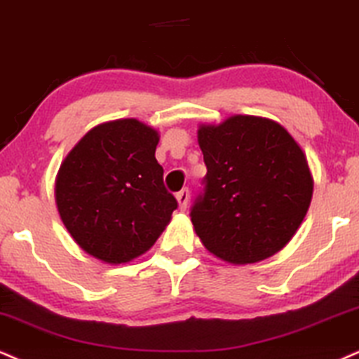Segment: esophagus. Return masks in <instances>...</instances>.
Instances as JSON below:
<instances>
[{
	"label": "esophagus",
	"instance_id": "obj_1",
	"mask_svg": "<svg viewBox=\"0 0 359 359\" xmlns=\"http://www.w3.org/2000/svg\"><path fill=\"white\" fill-rule=\"evenodd\" d=\"M176 201H178V206H180L181 211L187 210L188 201H189V191H188V188L181 189V191H180L178 194H176Z\"/></svg>",
	"mask_w": 359,
	"mask_h": 359
}]
</instances>
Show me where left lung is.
I'll return each instance as SVG.
<instances>
[{
	"mask_svg": "<svg viewBox=\"0 0 359 359\" xmlns=\"http://www.w3.org/2000/svg\"><path fill=\"white\" fill-rule=\"evenodd\" d=\"M198 144L208 172L191 223L203 246L231 264L281 251L303 223L315 187L298 141L273 119L233 114L200 125Z\"/></svg>",
	"mask_w": 359,
	"mask_h": 359,
	"instance_id": "left-lung-1",
	"label": "left lung"
}]
</instances>
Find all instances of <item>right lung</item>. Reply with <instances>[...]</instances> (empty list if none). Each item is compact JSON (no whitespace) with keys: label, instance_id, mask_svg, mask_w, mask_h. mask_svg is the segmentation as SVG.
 <instances>
[{"label":"right lung","instance_id":"add662e5","mask_svg":"<svg viewBox=\"0 0 359 359\" xmlns=\"http://www.w3.org/2000/svg\"><path fill=\"white\" fill-rule=\"evenodd\" d=\"M159 133L136 118L91 128L57 170L60 218L85 253L108 264L144 255L178 208L154 158Z\"/></svg>","mask_w":359,"mask_h":359}]
</instances>
